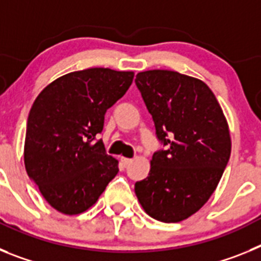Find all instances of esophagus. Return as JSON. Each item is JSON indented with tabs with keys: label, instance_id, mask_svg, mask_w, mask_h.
<instances>
[{
	"label": "esophagus",
	"instance_id": "obj_1",
	"mask_svg": "<svg viewBox=\"0 0 261 261\" xmlns=\"http://www.w3.org/2000/svg\"><path fill=\"white\" fill-rule=\"evenodd\" d=\"M132 161L133 159H130V158H121V163H123L124 166L130 165V163H132Z\"/></svg>",
	"mask_w": 261,
	"mask_h": 261
}]
</instances>
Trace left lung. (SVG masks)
Instances as JSON below:
<instances>
[{"label":"left lung","mask_w":261,"mask_h":261,"mask_svg":"<svg viewBox=\"0 0 261 261\" xmlns=\"http://www.w3.org/2000/svg\"><path fill=\"white\" fill-rule=\"evenodd\" d=\"M155 136L162 145L149 176L135 192L147 214L180 222L208 201L231 153L229 126L220 103L202 81L172 70L136 75Z\"/></svg>","instance_id":"left-lung-1"}]
</instances>
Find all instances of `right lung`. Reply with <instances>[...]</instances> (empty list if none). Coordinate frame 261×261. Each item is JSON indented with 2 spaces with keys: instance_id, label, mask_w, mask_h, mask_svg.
<instances>
[{
  "instance_id": "1",
  "label": "right lung",
  "mask_w": 261,
  "mask_h": 261,
  "mask_svg": "<svg viewBox=\"0 0 261 261\" xmlns=\"http://www.w3.org/2000/svg\"><path fill=\"white\" fill-rule=\"evenodd\" d=\"M133 71L91 68L62 75L35 99L27 120L26 171L50 206L80 214L119 172L106 153L105 115L132 85Z\"/></svg>"
}]
</instances>
